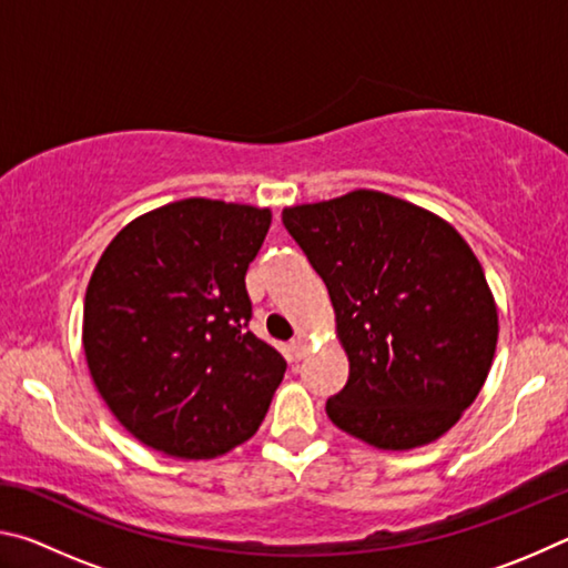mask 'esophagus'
Returning <instances> with one entry per match:
<instances>
[{
	"label": "esophagus",
	"instance_id": "34e87169",
	"mask_svg": "<svg viewBox=\"0 0 568 568\" xmlns=\"http://www.w3.org/2000/svg\"><path fill=\"white\" fill-rule=\"evenodd\" d=\"M291 353H293V358H295V361H303L305 355H307V341H305V338H295V341H291Z\"/></svg>",
	"mask_w": 568,
	"mask_h": 568
}]
</instances>
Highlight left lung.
Here are the masks:
<instances>
[{"label": "left lung", "mask_w": 568, "mask_h": 568, "mask_svg": "<svg viewBox=\"0 0 568 568\" xmlns=\"http://www.w3.org/2000/svg\"><path fill=\"white\" fill-rule=\"evenodd\" d=\"M328 287L351 373L325 410L365 444L403 450L454 426L491 371L498 315L466 240L376 190L283 210Z\"/></svg>", "instance_id": "obj_1"}]
</instances>
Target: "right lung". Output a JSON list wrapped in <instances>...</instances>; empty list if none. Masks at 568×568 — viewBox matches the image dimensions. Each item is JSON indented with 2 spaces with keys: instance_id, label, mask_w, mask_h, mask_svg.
Wrapping results in <instances>:
<instances>
[{
  "instance_id": "add662e5",
  "label": "right lung",
  "mask_w": 568,
  "mask_h": 568,
  "mask_svg": "<svg viewBox=\"0 0 568 568\" xmlns=\"http://www.w3.org/2000/svg\"><path fill=\"white\" fill-rule=\"evenodd\" d=\"M271 210L187 197L120 230L84 295L94 386L142 444L213 458L261 426L285 358L250 333L245 273Z\"/></svg>"
}]
</instances>
